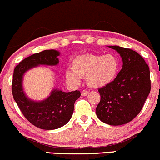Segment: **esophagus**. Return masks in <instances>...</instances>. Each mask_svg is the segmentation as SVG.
Segmentation results:
<instances>
[{
	"label": "esophagus",
	"instance_id": "esophagus-1",
	"mask_svg": "<svg viewBox=\"0 0 160 160\" xmlns=\"http://www.w3.org/2000/svg\"><path fill=\"white\" fill-rule=\"evenodd\" d=\"M88 91L83 90V91H82V96H86L87 94H88Z\"/></svg>",
	"mask_w": 160,
	"mask_h": 160
}]
</instances>
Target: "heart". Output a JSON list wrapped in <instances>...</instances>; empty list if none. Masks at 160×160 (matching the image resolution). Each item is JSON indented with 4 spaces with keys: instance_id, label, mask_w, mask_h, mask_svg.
I'll return each mask as SVG.
<instances>
[{
    "instance_id": "1",
    "label": "heart",
    "mask_w": 160,
    "mask_h": 160,
    "mask_svg": "<svg viewBox=\"0 0 160 160\" xmlns=\"http://www.w3.org/2000/svg\"><path fill=\"white\" fill-rule=\"evenodd\" d=\"M72 69H67L65 76L71 85L80 84L81 77H86L88 85L101 88L109 85L119 72L120 62L112 53L89 54L78 56L72 62Z\"/></svg>"
}]
</instances>
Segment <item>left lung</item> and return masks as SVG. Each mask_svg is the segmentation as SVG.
Returning <instances> with one entry per match:
<instances>
[{
    "mask_svg": "<svg viewBox=\"0 0 160 160\" xmlns=\"http://www.w3.org/2000/svg\"><path fill=\"white\" fill-rule=\"evenodd\" d=\"M122 58L123 66L116 78L98 89L101 101L96 108L99 120L112 126L125 124L140 112L151 89L148 65L130 49L111 46Z\"/></svg>",
    "mask_w": 160,
    "mask_h": 160,
    "instance_id": "8db88e82",
    "label": "left lung"
}]
</instances>
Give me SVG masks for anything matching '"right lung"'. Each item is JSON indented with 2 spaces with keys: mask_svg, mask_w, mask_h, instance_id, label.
Wrapping results in <instances>:
<instances>
[{
  "mask_svg": "<svg viewBox=\"0 0 160 160\" xmlns=\"http://www.w3.org/2000/svg\"><path fill=\"white\" fill-rule=\"evenodd\" d=\"M59 52L54 49L44 50L22 60L14 68L12 82V94L22 114L29 122L43 130H55L66 124L71 119L74 104L79 98V91L65 92L53 89L47 98L32 101L24 93L23 75L38 66H56L59 63Z\"/></svg>",
  "mask_w": 160,
  "mask_h": 160,
  "instance_id": "1",
  "label": "right lung"
}]
</instances>
